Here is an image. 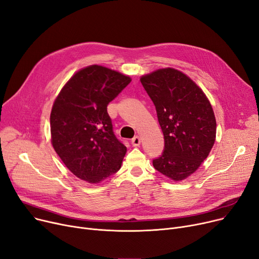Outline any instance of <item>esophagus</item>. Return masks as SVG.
<instances>
[{
  "instance_id": "34e87169",
  "label": "esophagus",
  "mask_w": 259,
  "mask_h": 259,
  "mask_svg": "<svg viewBox=\"0 0 259 259\" xmlns=\"http://www.w3.org/2000/svg\"><path fill=\"white\" fill-rule=\"evenodd\" d=\"M140 143H141V140H140V138L138 137V136H136V137H134L133 139H132V145L133 146H139L140 145Z\"/></svg>"
}]
</instances>
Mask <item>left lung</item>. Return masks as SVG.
Returning <instances> with one entry per match:
<instances>
[{"label":"left lung","mask_w":259,"mask_h":259,"mask_svg":"<svg viewBox=\"0 0 259 259\" xmlns=\"http://www.w3.org/2000/svg\"><path fill=\"white\" fill-rule=\"evenodd\" d=\"M155 104L164 152L154 167L174 181L187 179L207 158L216 140V119L203 91L182 71L160 68L140 78Z\"/></svg>","instance_id":"left-lung-1"}]
</instances>
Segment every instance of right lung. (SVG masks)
Listing matches in <instances>:
<instances>
[{
	"label": "right lung",
	"instance_id": "add662e5",
	"mask_svg": "<svg viewBox=\"0 0 259 259\" xmlns=\"http://www.w3.org/2000/svg\"><path fill=\"white\" fill-rule=\"evenodd\" d=\"M131 81L119 71L94 64L73 73L55 99L52 144L79 179L97 184L120 169L126 146L114 135L107 105Z\"/></svg>",
	"mask_w": 259,
	"mask_h": 259
}]
</instances>
